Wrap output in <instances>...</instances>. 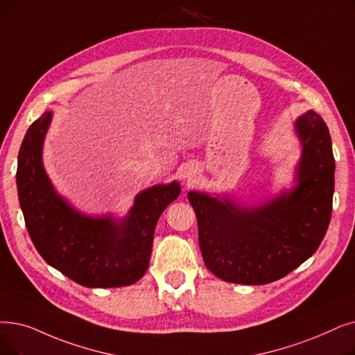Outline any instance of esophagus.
<instances>
[{
    "label": "esophagus",
    "mask_w": 355,
    "mask_h": 355,
    "mask_svg": "<svg viewBox=\"0 0 355 355\" xmlns=\"http://www.w3.org/2000/svg\"><path fill=\"white\" fill-rule=\"evenodd\" d=\"M193 178H194L193 173H187V174H186V180H187V182H189V184H190V182H193Z\"/></svg>",
    "instance_id": "1"
}]
</instances>
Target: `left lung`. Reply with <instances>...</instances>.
Returning a JSON list of instances; mask_svg holds the SVG:
<instances>
[{
	"label": "left lung",
	"mask_w": 355,
	"mask_h": 355,
	"mask_svg": "<svg viewBox=\"0 0 355 355\" xmlns=\"http://www.w3.org/2000/svg\"><path fill=\"white\" fill-rule=\"evenodd\" d=\"M296 130L303 155L291 193L254 209L203 193L187 194L205 264L225 282L258 286L280 280L311 258L327 234L335 187L329 129L309 110L297 119Z\"/></svg>",
	"instance_id": "left-lung-1"
}]
</instances>
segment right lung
Returning a JSON list of instances; mask_svg holds the SVG:
<instances>
[{"label": "right lung", "mask_w": 355, "mask_h": 355, "mask_svg": "<svg viewBox=\"0 0 355 355\" xmlns=\"http://www.w3.org/2000/svg\"><path fill=\"white\" fill-rule=\"evenodd\" d=\"M52 119L43 113L28 128L19 152L17 191L27 232L42 258L85 287H121L145 274L153 232L165 207L178 197L177 181L137 194L128 218L92 219L60 198L42 165V144Z\"/></svg>", "instance_id": "1"}]
</instances>
